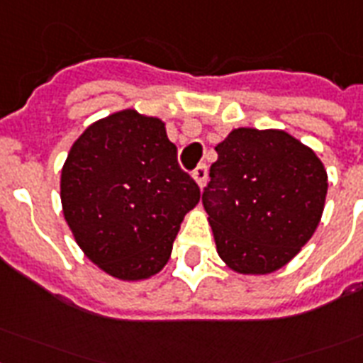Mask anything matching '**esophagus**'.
<instances>
[{
	"label": "esophagus",
	"instance_id": "34e87169",
	"mask_svg": "<svg viewBox=\"0 0 363 363\" xmlns=\"http://www.w3.org/2000/svg\"><path fill=\"white\" fill-rule=\"evenodd\" d=\"M207 173H209V169H207V165L205 164H199L196 169H194V179H196V182L199 184V188L205 186V182H207Z\"/></svg>",
	"mask_w": 363,
	"mask_h": 363
}]
</instances>
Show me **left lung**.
Here are the masks:
<instances>
[{"label":"left lung","mask_w":363,"mask_h":363,"mask_svg":"<svg viewBox=\"0 0 363 363\" xmlns=\"http://www.w3.org/2000/svg\"><path fill=\"white\" fill-rule=\"evenodd\" d=\"M203 207L220 258L265 275L299 252L320 222L328 175L316 154L279 130L239 128L215 147Z\"/></svg>","instance_id":"obj_1"}]
</instances>
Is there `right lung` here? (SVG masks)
Listing matches in <instances>:
<instances>
[{"mask_svg": "<svg viewBox=\"0 0 363 363\" xmlns=\"http://www.w3.org/2000/svg\"><path fill=\"white\" fill-rule=\"evenodd\" d=\"M199 198L164 122L131 109L86 128L62 169L64 216L75 241L122 281L147 279L167 264Z\"/></svg>", "mask_w": 363, "mask_h": 363, "instance_id": "1", "label": "right lung"}]
</instances>
